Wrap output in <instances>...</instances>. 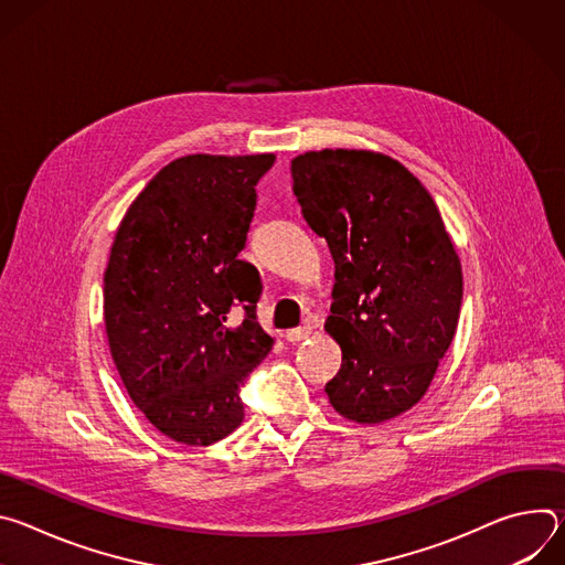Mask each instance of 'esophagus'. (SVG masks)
Here are the masks:
<instances>
[{
    "label": "esophagus",
    "instance_id": "esophagus-1",
    "mask_svg": "<svg viewBox=\"0 0 565 565\" xmlns=\"http://www.w3.org/2000/svg\"><path fill=\"white\" fill-rule=\"evenodd\" d=\"M310 333H312V327H310V324H303V327H297V329L286 331V340H288V342H301V340H306Z\"/></svg>",
    "mask_w": 565,
    "mask_h": 565
}]
</instances>
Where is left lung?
Wrapping results in <instances>:
<instances>
[{"instance_id":"1","label":"left lung","mask_w":565,"mask_h":565,"mask_svg":"<svg viewBox=\"0 0 565 565\" xmlns=\"http://www.w3.org/2000/svg\"><path fill=\"white\" fill-rule=\"evenodd\" d=\"M290 172L301 214L335 264L324 329L342 369L327 384L331 405L360 425L405 414L427 393L462 303L443 216L425 185L377 151H306Z\"/></svg>"}]
</instances>
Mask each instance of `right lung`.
Listing matches in <instances>:
<instances>
[{"label": "right lung", "mask_w": 565, "mask_h": 565, "mask_svg": "<svg viewBox=\"0 0 565 565\" xmlns=\"http://www.w3.org/2000/svg\"><path fill=\"white\" fill-rule=\"evenodd\" d=\"M275 153H190L160 170L118 225L105 270V329L120 380L168 438L205 447L244 423L241 384L270 353L262 279L238 259ZM238 328L224 324L232 305Z\"/></svg>", "instance_id": "right-lung-1"}]
</instances>
